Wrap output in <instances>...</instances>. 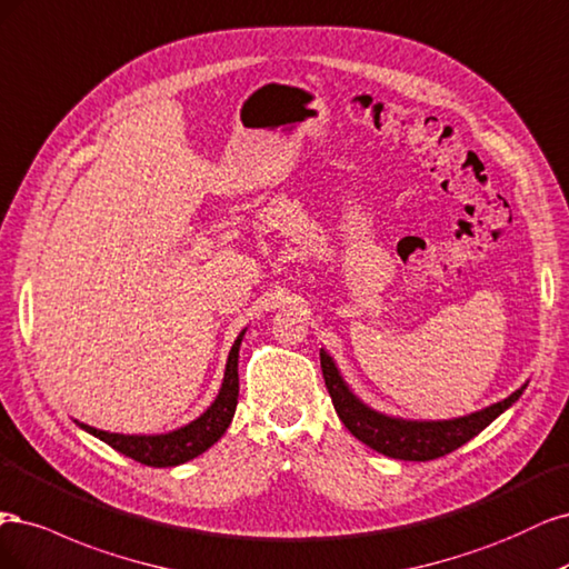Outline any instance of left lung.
Listing matches in <instances>:
<instances>
[{
	"label": "left lung",
	"mask_w": 569,
	"mask_h": 569,
	"mask_svg": "<svg viewBox=\"0 0 569 569\" xmlns=\"http://www.w3.org/2000/svg\"><path fill=\"white\" fill-rule=\"evenodd\" d=\"M319 357L328 395H331L333 407L345 428L366 447H371L382 456L399 458V461H432V458H439L445 453H451L458 447H463L475 435H480L491 420H497L503 411L516 405L529 382L527 380L522 388L497 401V405L472 411L468 416H458L449 420H411L380 413L369 405H363V401L352 392L350 385L345 382L338 363L323 347L319 350Z\"/></svg>",
	"instance_id": "1"
}]
</instances>
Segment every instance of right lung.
Segmentation results:
<instances>
[{"instance_id": "add662e5", "label": "right lung", "mask_w": 569, "mask_h": 569, "mask_svg": "<svg viewBox=\"0 0 569 569\" xmlns=\"http://www.w3.org/2000/svg\"><path fill=\"white\" fill-rule=\"evenodd\" d=\"M248 328H243L238 338L231 345V352L227 359V369H224V380L222 388H219L217 397L212 405L193 418L191 423L181 426L170 432H160V435H122V432H108L91 428L87 423H76L89 432L99 437L101 442L108 447H113L116 451L134 458V461L151 466V468H172L191 461V458L200 456L208 451L219 437H222L231 423V418L236 413L238 405V350H241V342Z\"/></svg>"}]
</instances>
